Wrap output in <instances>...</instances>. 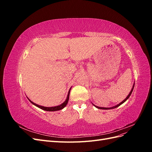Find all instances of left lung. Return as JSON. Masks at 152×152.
<instances>
[{
	"instance_id": "obj_1",
	"label": "left lung",
	"mask_w": 152,
	"mask_h": 152,
	"mask_svg": "<svg viewBox=\"0 0 152 152\" xmlns=\"http://www.w3.org/2000/svg\"><path fill=\"white\" fill-rule=\"evenodd\" d=\"M134 84H135V82L134 83V84H133V86H132V89H131V92L129 93V94H128V96H127L126 97V98L125 99H124L122 102H121L120 103H118V104H117V105H115V106H113V107H109V108H105V107H98V106H96L95 104H94L93 103V104L94 106V107H96V108H98V109H102V110H110V109H113V108H117V107H119V106L120 105H121L122 104H123L124 102H126V101L129 99V98L130 97V96H131V94H132V91H133V89H134Z\"/></svg>"
}]
</instances>
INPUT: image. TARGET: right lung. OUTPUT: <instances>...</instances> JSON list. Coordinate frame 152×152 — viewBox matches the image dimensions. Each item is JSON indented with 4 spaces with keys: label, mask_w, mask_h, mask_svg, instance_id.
<instances>
[{
    "label": "right lung",
    "mask_w": 152,
    "mask_h": 152,
    "mask_svg": "<svg viewBox=\"0 0 152 152\" xmlns=\"http://www.w3.org/2000/svg\"><path fill=\"white\" fill-rule=\"evenodd\" d=\"M70 90H71V87L70 90H69L68 91V95H67V97H66V100L63 103H61V104L59 105H58V106H56V107H43V106H41V105H39V104H37L35 103H34V102H32L27 97V98H28V99L30 101V102L33 104L34 105L36 106L37 107H38L40 109H42L43 110H45V111H48V112H54V111H58V110H62L63 108H65L66 104H68V100H69V96H70Z\"/></svg>",
    "instance_id": "obj_1"
}]
</instances>
